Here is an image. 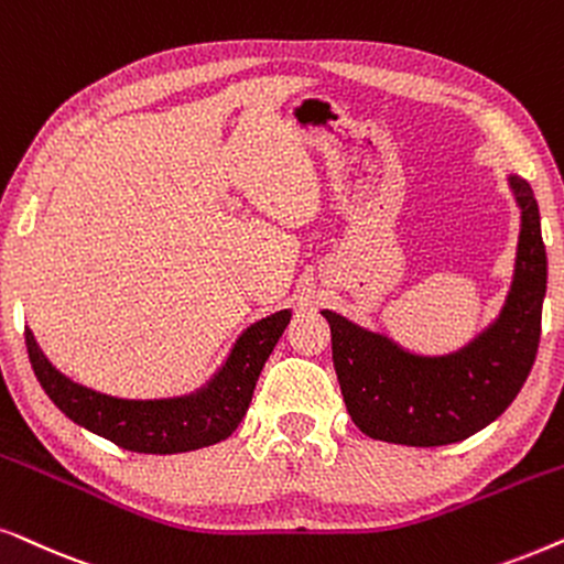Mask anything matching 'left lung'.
I'll return each instance as SVG.
<instances>
[{
	"label": "left lung",
	"instance_id": "8db88e82",
	"mask_svg": "<svg viewBox=\"0 0 564 564\" xmlns=\"http://www.w3.org/2000/svg\"><path fill=\"white\" fill-rule=\"evenodd\" d=\"M521 208L513 283L492 325L446 356H420L392 337L325 310L340 392L369 438L404 446H446L500 417L534 366L546 294V250L534 191L508 175Z\"/></svg>",
	"mask_w": 564,
	"mask_h": 564
}]
</instances>
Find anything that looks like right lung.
<instances>
[{"mask_svg":"<svg viewBox=\"0 0 564 564\" xmlns=\"http://www.w3.org/2000/svg\"><path fill=\"white\" fill-rule=\"evenodd\" d=\"M289 319L291 310H281L254 322L237 337L229 358L206 387L167 400H120L95 392L64 377L43 356L28 327L25 345L43 392L74 423L102 435L126 452L183 454L219 444L237 431L252 402L262 366Z\"/></svg>","mask_w":564,"mask_h":564,"instance_id":"right-lung-1","label":"right lung"}]
</instances>
